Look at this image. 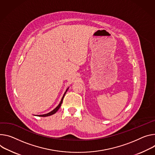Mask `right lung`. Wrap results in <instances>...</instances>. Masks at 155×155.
I'll use <instances>...</instances> for the list:
<instances>
[{
  "label": "right lung",
  "mask_w": 155,
  "mask_h": 155,
  "mask_svg": "<svg viewBox=\"0 0 155 155\" xmlns=\"http://www.w3.org/2000/svg\"><path fill=\"white\" fill-rule=\"evenodd\" d=\"M68 88L66 90V91H65V93L64 94V95H63V96H62V99H61V102H60V103H59V104L54 109H53L52 111H51V112H48V113H47V114H41V115H37L38 116H39V117H47V116H51V115H52V114H55L56 112H57L58 110H59V109L61 107V104H62V101H63V99H64V96H65V93H66V92L67 91V90H68Z\"/></svg>",
  "instance_id": "right-lung-1"
}]
</instances>
